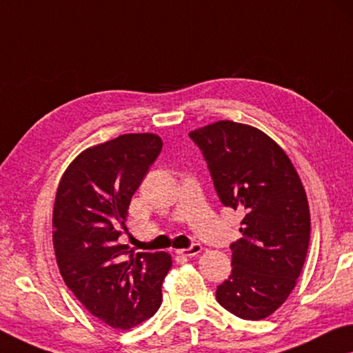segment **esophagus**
<instances>
[{
    "instance_id": "esophagus-1",
    "label": "esophagus",
    "mask_w": 353,
    "mask_h": 353,
    "mask_svg": "<svg viewBox=\"0 0 353 353\" xmlns=\"http://www.w3.org/2000/svg\"><path fill=\"white\" fill-rule=\"evenodd\" d=\"M202 252V245H199V243H194L191 248H186V249H178L176 254H180V256L184 257H192V256H197V254Z\"/></svg>"
}]
</instances>
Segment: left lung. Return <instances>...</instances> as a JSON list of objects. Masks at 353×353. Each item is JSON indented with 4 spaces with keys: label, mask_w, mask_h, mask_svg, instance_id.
Returning <instances> with one entry per match:
<instances>
[{
    "label": "left lung",
    "mask_w": 353,
    "mask_h": 353,
    "mask_svg": "<svg viewBox=\"0 0 353 353\" xmlns=\"http://www.w3.org/2000/svg\"><path fill=\"white\" fill-rule=\"evenodd\" d=\"M224 207L245 214L232 243V274L216 300L246 321L273 314L305 265L311 216L305 188L284 150L257 128L218 121L189 132Z\"/></svg>",
    "instance_id": "1"
}]
</instances>
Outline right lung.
<instances>
[{
    "instance_id": "right-lung-1",
    "label": "right lung",
    "mask_w": 353,
    "mask_h": 353,
    "mask_svg": "<svg viewBox=\"0 0 353 353\" xmlns=\"http://www.w3.org/2000/svg\"><path fill=\"white\" fill-rule=\"evenodd\" d=\"M162 150L156 134H124L70 162L53 207V248L64 283L94 317L129 330L154 316L167 252H134L118 238L134 192Z\"/></svg>"
}]
</instances>
